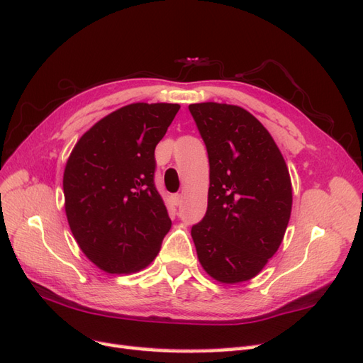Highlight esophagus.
<instances>
[{
  "mask_svg": "<svg viewBox=\"0 0 363 363\" xmlns=\"http://www.w3.org/2000/svg\"><path fill=\"white\" fill-rule=\"evenodd\" d=\"M172 201L175 206H180L182 204V195L180 194H174L172 195Z\"/></svg>",
  "mask_w": 363,
  "mask_h": 363,
  "instance_id": "obj_1",
  "label": "esophagus"
}]
</instances>
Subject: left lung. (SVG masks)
I'll return each instance as SVG.
<instances>
[{"label": "left lung", "mask_w": 363, "mask_h": 363, "mask_svg": "<svg viewBox=\"0 0 363 363\" xmlns=\"http://www.w3.org/2000/svg\"><path fill=\"white\" fill-rule=\"evenodd\" d=\"M189 112L208 157L207 211L191 235L200 263L223 283L250 280L279 250L292 188L276 142L242 107L200 103Z\"/></svg>", "instance_id": "left-lung-1"}]
</instances>
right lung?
<instances>
[{
	"label": "right lung",
	"mask_w": 363,
	"mask_h": 363,
	"mask_svg": "<svg viewBox=\"0 0 363 363\" xmlns=\"http://www.w3.org/2000/svg\"><path fill=\"white\" fill-rule=\"evenodd\" d=\"M179 104L136 103L103 118L77 142L63 174L65 211L86 257L111 274L145 268L171 219L156 189L155 150Z\"/></svg>",
	"instance_id": "right-lung-1"
}]
</instances>
